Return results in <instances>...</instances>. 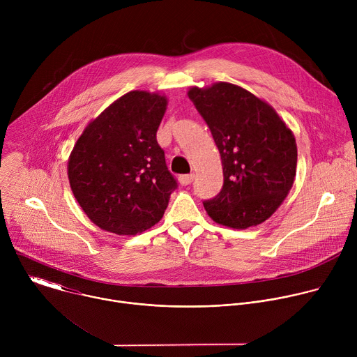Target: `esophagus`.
Segmentation results:
<instances>
[{
    "mask_svg": "<svg viewBox=\"0 0 357 357\" xmlns=\"http://www.w3.org/2000/svg\"><path fill=\"white\" fill-rule=\"evenodd\" d=\"M193 179H195V174H190V175H182V176H179V183H181L182 186H186V185L192 183V182H193Z\"/></svg>",
    "mask_w": 357,
    "mask_h": 357,
    "instance_id": "34e87169",
    "label": "esophagus"
}]
</instances>
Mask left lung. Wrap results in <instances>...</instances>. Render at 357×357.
<instances>
[{
  "label": "left lung",
  "instance_id": "obj_1",
  "mask_svg": "<svg viewBox=\"0 0 357 357\" xmlns=\"http://www.w3.org/2000/svg\"><path fill=\"white\" fill-rule=\"evenodd\" d=\"M220 152L225 183L203 203L211 219L231 229L266 222L282 205L296 174L291 128L266 100L227 82L188 90Z\"/></svg>",
  "mask_w": 357,
  "mask_h": 357
}]
</instances>
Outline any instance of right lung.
I'll return each instance as SVG.
<instances>
[{
  "label": "right lung",
  "mask_w": 357,
  "mask_h": 357,
  "mask_svg": "<svg viewBox=\"0 0 357 357\" xmlns=\"http://www.w3.org/2000/svg\"><path fill=\"white\" fill-rule=\"evenodd\" d=\"M167 106L158 91H128L77 138L68 160L70 189L101 230L134 236L162 219L176 188L157 142Z\"/></svg>",
  "instance_id": "obj_1"
}]
</instances>
